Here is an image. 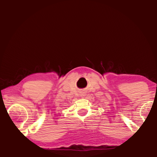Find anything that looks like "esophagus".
<instances>
[{"label":"esophagus","instance_id":"esophagus-1","mask_svg":"<svg viewBox=\"0 0 157 157\" xmlns=\"http://www.w3.org/2000/svg\"><path fill=\"white\" fill-rule=\"evenodd\" d=\"M81 95H84V94H81Z\"/></svg>","mask_w":157,"mask_h":157}]
</instances>
